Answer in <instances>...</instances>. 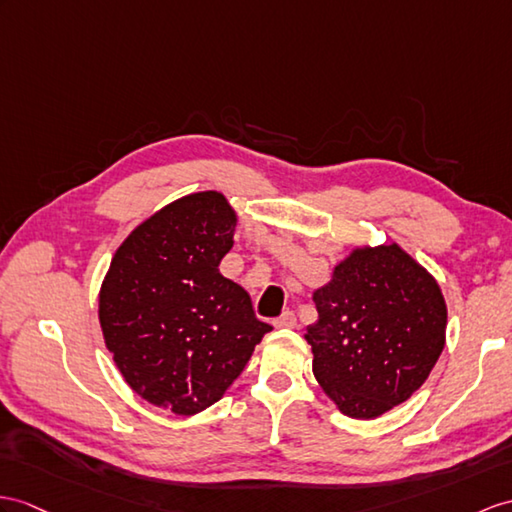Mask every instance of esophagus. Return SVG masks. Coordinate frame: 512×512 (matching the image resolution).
Wrapping results in <instances>:
<instances>
[{
	"instance_id": "obj_1",
	"label": "esophagus",
	"mask_w": 512,
	"mask_h": 512,
	"mask_svg": "<svg viewBox=\"0 0 512 512\" xmlns=\"http://www.w3.org/2000/svg\"><path fill=\"white\" fill-rule=\"evenodd\" d=\"M273 326H276V328H295L297 317H295V313H291V310H286V313H282L278 319H273Z\"/></svg>"
}]
</instances>
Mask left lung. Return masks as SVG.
I'll return each mask as SVG.
<instances>
[{
    "instance_id": "1",
    "label": "left lung",
    "mask_w": 512,
    "mask_h": 512,
    "mask_svg": "<svg viewBox=\"0 0 512 512\" xmlns=\"http://www.w3.org/2000/svg\"><path fill=\"white\" fill-rule=\"evenodd\" d=\"M313 373L343 415L376 419L428 380L445 347L441 286L397 243L356 247L313 293Z\"/></svg>"
}]
</instances>
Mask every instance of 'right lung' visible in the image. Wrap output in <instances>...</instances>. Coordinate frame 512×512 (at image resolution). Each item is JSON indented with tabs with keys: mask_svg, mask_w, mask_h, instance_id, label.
Wrapping results in <instances>:
<instances>
[{
	"mask_svg": "<svg viewBox=\"0 0 512 512\" xmlns=\"http://www.w3.org/2000/svg\"><path fill=\"white\" fill-rule=\"evenodd\" d=\"M234 228L221 193L184 195L130 232L99 289V326L123 380L176 415L219 402L271 330L219 273Z\"/></svg>",
	"mask_w": 512,
	"mask_h": 512,
	"instance_id": "1",
	"label": "right lung"
}]
</instances>
